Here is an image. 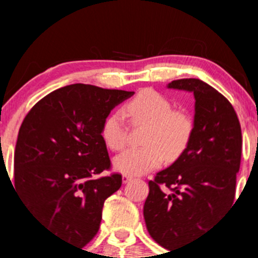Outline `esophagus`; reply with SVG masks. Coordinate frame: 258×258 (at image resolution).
Masks as SVG:
<instances>
[{
  "mask_svg": "<svg viewBox=\"0 0 258 258\" xmlns=\"http://www.w3.org/2000/svg\"><path fill=\"white\" fill-rule=\"evenodd\" d=\"M134 177L132 176H128V175H123V177H122V181H123V183H128V182H131Z\"/></svg>",
  "mask_w": 258,
  "mask_h": 258,
  "instance_id": "esophagus-1",
  "label": "esophagus"
}]
</instances>
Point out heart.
<instances>
[{
    "instance_id": "obj_1",
    "label": "heart",
    "mask_w": 258,
    "mask_h": 258,
    "mask_svg": "<svg viewBox=\"0 0 258 258\" xmlns=\"http://www.w3.org/2000/svg\"><path fill=\"white\" fill-rule=\"evenodd\" d=\"M124 113L134 123H146L145 147L128 148L113 160L114 170L123 175L140 176L160 167L165 161L176 160L188 146L195 123L186 111L173 110L167 97L153 90L137 93L126 106ZM103 142L110 150L119 151L127 141L124 114L114 111L105 118L101 128Z\"/></svg>"
}]
</instances>
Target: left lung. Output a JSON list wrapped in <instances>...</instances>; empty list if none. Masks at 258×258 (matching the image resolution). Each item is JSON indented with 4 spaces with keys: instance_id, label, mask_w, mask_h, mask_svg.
<instances>
[{
    "instance_id": "obj_1",
    "label": "left lung",
    "mask_w": 258,
    "mask_h": 258,
    "mask_svg": "<svg viewBox=\"0 0 258 258\" xmlns=\"http://www.w3.org/2000/svg\"><path fill=\"white\" fill-rule=\"evenodd\" d=\"M167 88L195 97L191 141L170 167L148 182L144 206L148 233L171 251L202 235L233 205L242 135L232 105L206 82L182 79Z\"/></svg>"
}]
</instances>
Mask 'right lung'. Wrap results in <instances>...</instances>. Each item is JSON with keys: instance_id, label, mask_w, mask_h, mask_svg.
Listing matches in <instances>:
<instances>
[{"instance_id": "add662e5", "label": "right lung", "mask_w": 258, "mask_h": 258, "mask_svg": "<svg viewBox=\"0 0 258 258\" xmlns=\"http://www.w3.org/2000/svg\"><path fill=\"white\" fill-rule=\"evenodd\" d=\"M135 92L64 86L38 101L23 119L15 148V188L27 210L57 237L86 246L98 232L106 199L122 184L101 128Z\"/></svg>"}]
</instances>
